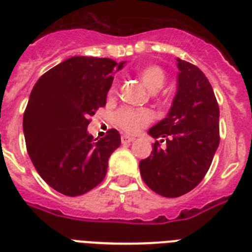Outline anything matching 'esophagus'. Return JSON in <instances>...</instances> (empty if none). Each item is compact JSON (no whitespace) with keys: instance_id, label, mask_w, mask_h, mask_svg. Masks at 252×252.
<instances>
[{"instance_id":"1","label":"esophagus","mask_w":252,"mask_h":252,"mask_svg":"<svg viewBox=\"0 0 252 252\" xmlns=\"http://www.w3.org/2000/svg\"><path fill=\"white\" fill-rule=\"evenodd\" d=\"M133 141H134V137L128 136V134H123L122 136V143H124V145L133 142Z\"/></svg>"}]
</instances>
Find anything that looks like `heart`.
<instances>
[{"instance_id": "obj_1", "label": "heart", "mask_w": 252, "mask_h": 252, "mask_svg": "<svg viewBox=\"0 0 252 252\" xmlns=\"http://www.w3.org/2000/svg\"><path fill=\"white\" fill-rule=\"evenodd\" d=\"M139 78L152 94H156L161 90L166 82V74L162 67L158 65H150L145 67L139 73ZM116 94V86L114 84L109 91V96H114ZM116 126H120L126 133H137L143 129L146 126L154 120V115L147 109H130L123 107L115 114Z\"/></svg>"}]
</instances>
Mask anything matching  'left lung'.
<instances>
[{
    "label": "left lung",
    "mask_w": 252,
    "mask_h": 252,
    "mask_svg": "<svg viewBox=\"0 0 252 252\" xmlns=\"http://www.w3.org/2000/svg\"><path fill=\"white\" fill-rule=\"evenodd\" d=\"M178 88L165 119L149 130L151 155L139 161L143 182L164 197H179L204 179L219 146V106L208 78L196 65L177 59Z\"/></svg>",
    "instance_id": "obj_1"
}]
</instances>
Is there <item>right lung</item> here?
<instances>
[{
	"label": "right lung",
	"instance_id": "add662e5",
	"mask_svg": "<svg viewBox=\"0 0 252 252\" xmlns=\"http://www.w3.org/2000/svg\"><path fill=\"white\" fill-rule=\"evenodd\" d=\"M124 63L74 56L42 75L29 96L23 118L25 145L46 183L66 196H80L103 181L120 134L109 129L94 139L87 126L106 105L113 73Z\"/></svg>",
	"mask_w": 252,
	"mask_h": 252
}]
</instances>
